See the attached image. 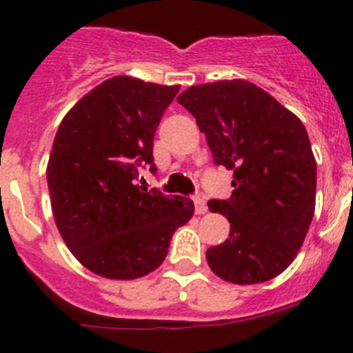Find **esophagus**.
<instances>
[{
  "mask_svg": "<svg viewBox=\"0 0 353 353\" xmlns=\"http://www.w3.org/2000/svg\"><path fill=\"white\" fill-rule=\"evenodd\" d=\"M192 201H194V206H196V213H198V215H203V213H206L208 206H206V201H205V198H203V196H194Z\"/></svg>",
  "mask_w": 353,
  "mask_h": 353,
  "instance_id": "34e87169",
  "label": "esophagus"
}]
</instances>
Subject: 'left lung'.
Returning a JSON list of instances; mask_svg holds the SVG:
<instances>
[{
  "instance_id": "1",
  "label": "left lung",
  "mask_w": 353,
  "mask_h": 353,
  "mask_svg": "<svg viewBox=\"0 0 353 353\" xmlns=\"http://www.w3.org/2000/svg\"><path fill=\"white\" fill-rule=\"evenodd\" d=\"M205 132L213 163L234 171L231 198L210 212L231 224L206 250L213 273L238 285L263 283L290 266L315 213L316 163L290 110L247 80L192 85L176 98Z\"/></svg>"
}]
</instances>
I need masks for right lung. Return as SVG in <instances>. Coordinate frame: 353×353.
I'll list each match as a JSON object with an SVG mask.
<instances>
[{"label": "right lung", "mask_w": 353, "mask_h": 353, "mask_svg": "<svg viewBox=\"0 0 353 353\" xmlns=\"http://www.w3.org/2000/svg\"><path fill=\"white\" fill-rule=\"evenodd\" d=\"M180 85L113 77L64 115L47 166L52 213L82 266L110 280L157 270L194 203L137 185L138 170L155 173V129Z\"/></svg>", "instance_id": "right-lung-1"}]
</instances>
